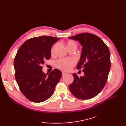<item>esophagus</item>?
<instances>
[{
  "label": "esophagus",
  "mask_w": 126,
  "mask_h": 126,
  "mask_svg": "<svg viewBox=\"0 0 126 126\" xmlns=\"http://www.w3.org/2000/svg\"><path fill=\"white\" fill-rule=\"evenodd\" d=\"M62 75H63V76H65L66 75H67V74L65 73V72H62Z\"/></svg>",
  "instance_id": "obj_1"
}]
</instances>
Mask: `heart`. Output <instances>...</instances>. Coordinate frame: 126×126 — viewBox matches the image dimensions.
<instances>
[{"mask_svg": "<svg viewBox=\"0 0 126 126\" xmlns=\"http://www.w3.org/2000/svg\"><path fill=\"white\" fill-rule=\"evenodd\" d=\"M57 46H58V44H56L52 47L50 50L51 56H54ZM66 46L69 51L71 49H74L76 50L77 48V45L76 42L71 40L66 42ZM75 64L76 60L72 58H61L56 61V66L57 68L64 71L69 70L72 67L75 65Z\"/></svg>", "mask_w": 126, "mask_h": 126, "instance_id": "1", "label": "heart"}]
</instances>
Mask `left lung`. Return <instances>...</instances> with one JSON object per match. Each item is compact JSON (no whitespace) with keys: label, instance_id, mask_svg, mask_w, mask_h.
Listing matches in <instances>:
<instances>
[{"label":"left lung","instance_id":"1","mask_svg":"<svg viewBox=\"0 0 126 126\" xmlns=\"http://www.w3.org/2000/svg\"><path fill=\"white\" fill-rule=\"evenodd\" d=\"M69 38L78 41L82 46L77 69H82L84 76L74 74V80L69 86L73 95L81 99L96 96L107 81L111 62L109 49L97 36L88 32L77 34Z\"/></svg>","mask_w":126,"mask_h":126}]
</instances>
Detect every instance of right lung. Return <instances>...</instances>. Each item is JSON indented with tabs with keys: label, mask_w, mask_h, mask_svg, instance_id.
<instances>
[{
	"label": "right lung",
	"mask_w": 126,
	"mask_h": 126,
	"mask_svg": "<svg viewBox=\"0 0 126 126\" xmlns=\"http://www.w3.org/2000/svg\"><path fill=\"white\" fill-rule=\"evenodd\" d=\"M59 39L48 36L32 38L18 49L14 63L15 78L20 91L30 101L47 100L62 78V72L57 69L48 75L42 70L45 61L50 58L52 45Z\"/></svg>",
	"instance_id": "1"
}]
</instances>
